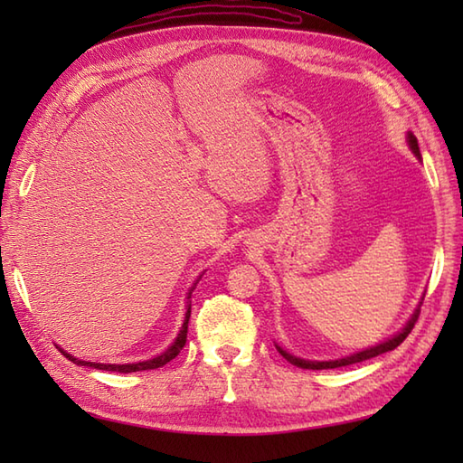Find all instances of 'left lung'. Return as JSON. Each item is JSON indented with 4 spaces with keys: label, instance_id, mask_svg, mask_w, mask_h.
Masks as SVG:
<instances>
[{
    "label": "left lung",
    "instance_id": "1",
    "mask_svg": "<svg viewBox=\"0 0 463 463\" xmlns=\"http://www.w3.org/2000/svg\"><path fill=\"white\" fill-rule=\"evenodd\" d=\"M408 139H410V146L411 151H414L418 156H420V146H418V141L416 137L408 133ZM418 317H420V308L414 312V317L410 318V322L404 326V330L398 332L394 338H390L386 342L378 344V346H372L368 350H362L358 354H352V356H346V358H340V360H332V362H310V360H300L297 356H292V354H288L287 350H282L280 346H277V350L282 354V358H287L292 366H298V368H304V370H328V368H342V366H350V364H358V362H364V360H370L373 356H380V354L383 352H390L398 348L402 342H404L408 338V334L411 332V328H414V324L418 322Z\"/></svg>",
    "mask_w": 463,
    "mask_h": 463
}]
</instances>
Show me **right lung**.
I'll use <instances>...</instances> for the list:
<instances>
[{
	"label": "right lung",
	"mask_w": 463,
	"mask_h": 463,
	"mask_svg": "<svg viewBox=\"0 0 463 463\" xmlns=\"http://www.w3.org/2000/svg\"><path fill=\"white\" fill-rule=\"evenodd\" d=\"M189 298H191V292H189ZM189 318H191V304L189 308H186V314H184V322H183V328L179 332V336H176V340L173 342V346L166 348L161 356L156 358H151V360H145V362H137V364H99V362H83V360H77L73 358L71 354L63 352L65 356L80 364V366H90V368H97V370H107V372H119V373H131V372H141V370H155V368H161L165 366L166 362H171L173 358L179 356V352L183 350L184 342H186V330H189Z\"/></svg>",
	"instance_id": "1"
}]
</instances>
